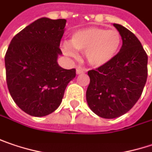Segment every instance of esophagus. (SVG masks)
<instances>
[{"instance_id": "1", "label": "esophagus", "mask_w": 152, "mask_h": 152, "mask_svg": "<svg viewBox=\"0 0 152 152\" xmlns=\"http://www.w3.org/2000/svg\"><path fill=\"white\" fill-rule=\"evenodd\" d=\"M83 69L82 68H76V74H81V73H83Z\"/></svg>"}]
</instances>
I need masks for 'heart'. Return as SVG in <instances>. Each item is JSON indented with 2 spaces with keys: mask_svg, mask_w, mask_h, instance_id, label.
Listing matches in <instances>:
<instances>
[{
  "mask_svg": "<svg viewBox=\"0 0 152 152\" xmlns=\"http://www.w3.org/2000/svg\"><path fill=\"white\" fill-rule=\"evenodd\" d=\"M121 43L120 31L99 27L77 31L70 38L71 46L76 50L85 52L88 64L94 67H101L110 63L118 54ZM68 44L64 45V52L75 56L76 52Z\"/></svg>",
  "mask_w": 152,
  "mask_h": 152,
  "instance_id": "obj_1",
  "label": "heart"
}]
</instances>
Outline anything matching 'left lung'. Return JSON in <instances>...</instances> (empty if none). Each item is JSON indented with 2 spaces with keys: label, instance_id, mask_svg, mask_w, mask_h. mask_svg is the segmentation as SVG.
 <instances>
[{
  "label": "left lung",
  "instance_id": "1",
  "mask_svg": "<svg viewBox=\"0 0 152 152\" xmlns=\"http://www.w3.org/2000/svg\"><path fill=\"white\" fill-rule=\"evenodd\" d=\"M113 26L122 37L121 50L107 64L88 71L87 102L95 114L105 119L129 111L140 98L148 75V56L140 41L123 26Z\"/></svg>",
  "mask_w": 152,
  "mask_h": 152
}]
</instances>
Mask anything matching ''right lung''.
I'll return each mask as SVG.
<instances>
[{
  "instance_id": "1",
  "label": "right lung",
  "mask_w": 152,
  "mask_h": 152,
  "mask_svg": "<svg viewBox=\"0 0 152 152\" xmlns=\"http://www.w3.org/2000/svg\"><path fill=\"white\" fill-rule=\"evenodd\" d=\"M66 20L41 18L18 32L5 55L7 85L14 102L25 113L42 117L62 102L76 69H65L57 58Z\"/></svg>"
}]
</instances>
